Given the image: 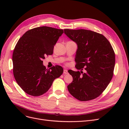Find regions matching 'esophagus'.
I'll return each mask as SVG.
<instances>
[{
	"instance_id": "1",
	"label": "esophagus",
	"mask_w": 129,
	"mask_h": 129,
	"mask_svg": "<svg viewBox=\"0 0 129 129\" xmlns=\"http://www.w3.org/2000/svg\"><path fill=\"white\" fill-rule=\"evenodd\" d=\"M68 73V72H67V70H64V72H63V74H67Z\"/></svg>"
}]
</instances>
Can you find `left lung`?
Here are the masks:
<instances>
[{
	"label": "left lung",
	"instance_id": "1",
	"mask_svg": "<svg viewBox=\"0 0 129 129\" xmlns=\"http://www.w3.org/2000/svg\"><path fill=\"white\" fill-rule=\"evenodd\" d=\"M64 33L77 44L76 68L69 70L73 82L70 93L82 101L94 99L106 89L113 77L115 53L109 41L101 34L85 29H64Z\"/></svg>",
	"mask_w": 129,
	"mask_h": 129
}]
</instances>
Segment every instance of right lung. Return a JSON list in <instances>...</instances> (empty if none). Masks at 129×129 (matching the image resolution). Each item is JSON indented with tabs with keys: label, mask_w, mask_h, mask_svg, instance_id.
<instances>
[{
	"label": "right lung",
	"mask_w": 129,
	"mask_h": 129,
	"mask_svg": "<svg viewBox=\"0 0 129 129\" xmlns=\"http://www.w3.org/2000/svg\"><path fill=\"white\" fill-rule=\"evenodd\" d=\"M63 33L62 29L43 26L28 30L19 40L12 54L13 73L17 84L27 94L42 95L63 74L59 65L46 69L42 60L53 54Z\"/></svg>",
	"instance_id": "obj_1"
}]
</instances>
